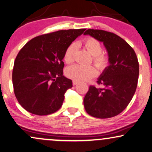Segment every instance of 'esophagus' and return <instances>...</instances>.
Instances as JSON below:
<instances>
[{"label": "esophagus", "mask_w": 152, "mask_h": 152, "mask_svg": "<svg viewBox=\"0 0 152 152\" xmlns=\"http://www.w3.org/2000/svg\"><path fill=\"white\" fill-rule=\"evenodd\" d=\"M78 83V82L76 81V80H73V85H74V86L77 85Z\"/></svg>", "instance_id": "1"}]
</instances>
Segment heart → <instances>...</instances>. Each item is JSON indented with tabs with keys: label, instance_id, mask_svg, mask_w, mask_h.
<instances>
[{
	"label": "heart",
	"instance_id": "obj_1",
	"mask_svg": "<svg viewBox=\"0 0 152 152\" xmlns=\"http://www.w3.org/2000/svg\"><path fill=\"white\" fill-rule=\"evenodd\" d=\"M87 50L93 56V62L100 71H104L109 66L108 57L102 54V47L101 43L93 38H88L84 42ZM78 48V43L74 42L68 46L65 51L64 59L67 64L74 62V55ZM66 76L76 81H88L97 75V70L91 65L74 64L69 66L65 72Z\"/></svg>",
	"mask_w": 152,
	"mask_h": 152
}]
</instances>
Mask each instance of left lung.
Wrapping results in <instances>:
<instances>
[{
  "instance_id": "1",
  "label": "left lung",
  "mask_w": 152,
  "mask_h": 152,
  "mask_svg": "<svg viewBox=\"0 0 152 152\" xmlns=\"http://www.w3.org/2000/svg\"><path fill=\"white\" fill-rule=\"evenodd\" d=\"M89 35L106 48L109 66L103 71L97 83L103 86H90L84 97L86 112L99 118L114 117L121 113L131 101L137 88L139 63L134 50L116 34L103 30L88 29Z\"/></svg>"
}]
</instances>
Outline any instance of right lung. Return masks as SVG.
Instances as JSON below:
<instances>
[{"mask_svg":"<svg viewBox=\"0 0 152 152\" xmlns=\"http://www.w3.org/2000/svg\"><path fill=\"white\" fill-rule=\"evenodd\" d=\"M81 29L60 30L34 38L20 50L12 71L15 97L24 109L43 116L62 107L72 80L63 76L65 51Z\"/></svg>","mask_w":152,"mask_h":152,"instance_id":"right-lung-1","label":"right lung"}]
</instances>
